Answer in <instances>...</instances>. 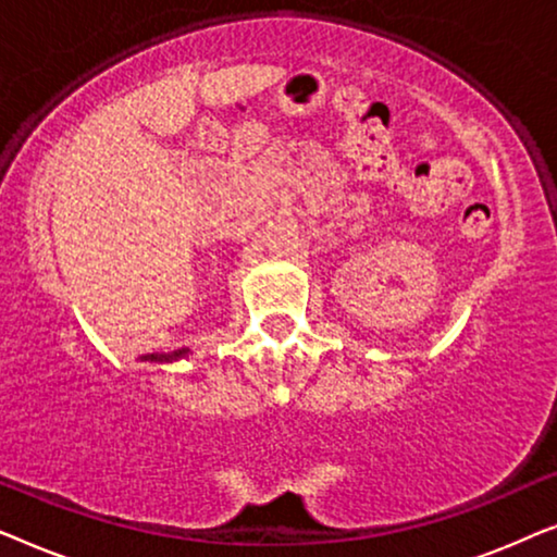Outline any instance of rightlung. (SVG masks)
Instances as JSON below:
<instances>
[{
  "instance_id": "add662e5",
  "label": "right lung",
  "mask_w": 557,
  "mask_h": 557,
  "mask_svg": "<svg viewBox=\"0 0 557 557\" xmlns=\"http://www.w3.org/2000/svg\"><path fill=\"white\" fill-rule=\"evenodd\" d=\"M182 355H187V349H180V352H174V355H162V357H154V355H151V360H166V362H170V360H177V357H182Z\"/></svg>"
}]
</instances>
